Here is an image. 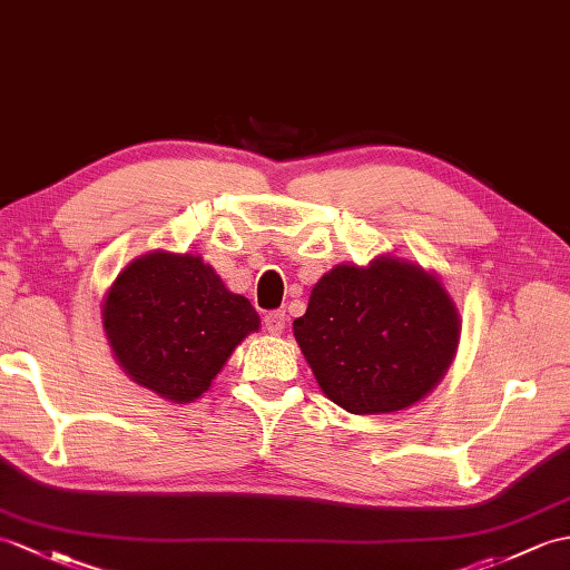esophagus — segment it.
Returning <instances> with one entry per match:
<instances>
[{"label":"esophagus","instance_id":"34e87169","mask_svg":"<svg viewBox=\"0 0 570 570\" xmlns=\"http://www.w3.org/2000/svg\"><path fill=\"white\" fill-rule=\"evenodd\" d=\"M264 327H267L269 335H282L286 327V315L284 311H272L264 315Z\"/></svg>","mask_w":570,"mask_h":570}]
</instances>
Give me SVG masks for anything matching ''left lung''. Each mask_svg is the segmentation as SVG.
<instances>
[{
	"label": "left lung",
	"mask_w": 570,
	"mask_h": 570,
	"mask_svg": "<svg viewBox=\"0 0 570 570\" xmlns=\"http://www.w3.org/2000/svg\"><path fill=\"white\" fill-rule=\"evenodd\" d=\"M294 337L330 401L383 415L440 386L459 350L461 315L434 272L379 255L323 274Z\"/></svg>",
	"instance_id": "1"
}]
</instances>
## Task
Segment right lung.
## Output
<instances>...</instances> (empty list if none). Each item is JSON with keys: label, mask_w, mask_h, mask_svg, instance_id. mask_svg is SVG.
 Here are the masks:
<instances>
[{"label": "right lung", "mask_w": 570, "mask_h": 570, "mask_svg": "<svg viewBox=\"0 0 570 570\" xmlns=\"http://www.w3.org/2000/svg\"><path fill=\"white\" fill-rule=\"evenodd\" d=\"M101 325L124 374L169 403H194L259 315L202 255L153 249L106 288Z\"/></svg>", "instance_id": "right-lung-1"}]
</instances>
